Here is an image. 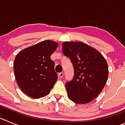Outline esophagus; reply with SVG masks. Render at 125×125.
<instances>
[{
    "label": "esophagus",
    "mask_w": 125,
    "mask_h": 125,
    "mask_svg": "<svg viewBox=\"0 0 125 125\" xmlns=\"http://www.w3.org/2000/svg\"><path fill=\"white\" fill-rule=\"evenodd\" d=\"M63 76H64V73L62 72L59 73V78H62V77H63Z\"/></svg>",
    "instance_id": "34e87169"
}]
</instances>
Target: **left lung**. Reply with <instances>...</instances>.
I'll return each mask as SVG.
<instances>
[{"label": "left lung", "instance_id": "obj_1", "mask_svg": "<svg viewBox=\"0 0 125 125\" xmlns=\"http://www.w3.org/2000/svg\"><path fill=\"white\" fill-rule=\"evenodd\" d=\"M62 52L74 69L73 79L66 84L68 98L76 104L91 102L102 91L108 80L105 58L95 48L80 41L64 42Z\"/></svg>", "mask_w": 125, "mask_h": 125}]
</instances>
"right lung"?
<instances>
[{"label":"right lung","mask_w":125,"mask_h":125,"mask_svg":"<svg viewBox=\"0 0 125 125\" xmlns=\"http://www.w3.org/2000/svg\"><path fill=\"white\" fill-rule=\"evenodd\" d=\"M57 42L45 40L21 51L14 62V72L19 88L31 98L47 96L57 80L51 56Z\"/></svg>","instance_id":"right-lung-1"}]
</instances>
